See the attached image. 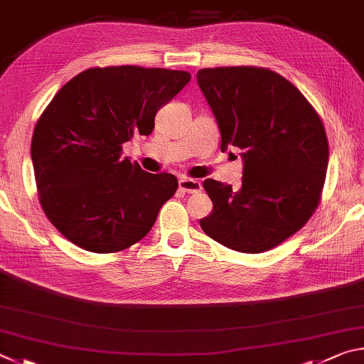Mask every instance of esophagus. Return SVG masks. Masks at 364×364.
Listing matches in <instances>:
<instances>
[{
  "mask_svg": "<svg viewBox=\"0 0 364 364\" xmlns=\"http://www.w3.org/2000/svg\"><path fill=\"white\" fill-rule=\"evenodd\" d=\"M178 190H182L183 193H198L201 192V182L196 181V178L182 177L178 181Z\"/></svg>",
  "mask_w": 364,
  "mask_h": 364,
  "instance_id": "1",
  "label": "esophagus"
}]
</instances>
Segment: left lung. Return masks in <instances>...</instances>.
Wrapping results in <instances>:
<instances>
[{"label": "left lung", "mask_w": 364, "mask_h": 364, "mask_svg": "<svg viewBox=\"0 0 364 364\" xmlns=\"http://www.w3.org/2000/svg\"><path fill=\"white\" fill-rule=\"evenodd\" d=\"M200 89L218 119L220 150H243L241 187L203 182L214 209L200 225L233 251L257 254L307 224L321 198L329 145L304 94L262 67L203 68Z\"/></svg>", "instance_id": "left-lung-1"}]
</instances>
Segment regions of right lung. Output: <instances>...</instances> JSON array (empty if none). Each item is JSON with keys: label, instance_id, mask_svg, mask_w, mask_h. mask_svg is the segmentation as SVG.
I'll list each match as a JSON object with an SVG mask.
<instances>
[{"label": "right lung", "instance_id": "right-lung-1", "mask_svg": "<svg viewBox=\"0 0 364 364\" xmlns=\"http://www.w3.org/2000/svg\"><path fill=\"white\" fill-rule=\"evenodd\" d=\"M190 78L181 70L95 67L54 95L36 121L31 161L43 211L68 241L107 254L150 232L178 182L145 172L121 151L134 134H151L159 107Z\"/></svg>", "mask_w": 364, "mask_h": 364}]
</instances>
